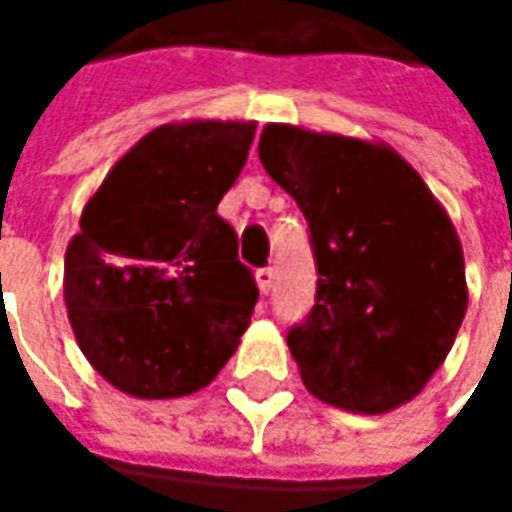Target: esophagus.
<instances>
[{
	"instance_id": "34e87169",
	"label": "esophagus",
	"mask_w": 512,
	"mask_h": 512,
	"mask_svg": "<svg viewBox=\"0 0 512 512\" xmlns=\"http://www.w3.org/2000/svg\"><path fill=\"white\" fill-rule=\"evenodd\" d=\"M256 285H259L262 293H270V287H273V270H270V267L256 270Z\"/></svg>"
}]
</instances>
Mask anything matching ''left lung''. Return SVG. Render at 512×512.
Masks as SVG:
<instances>
[{
    "instance_id": "1",
    "label": "left lung",
    "mask_w": 512,
    "mask_h": 512,
    "mask_svg": "<svg viewBox=\"0 0 512 512\" xmlns=\"http://www.w3.org/2000/svg\"><path fill=\"white\" fill-rule=\"evenodd\" d=\"M259 159L305 213L316 305L287 333L305 387L350 413L413 402L467 313L459 233L410 162L379 139L270 122Z\"/></svg>"
}]
</instances>
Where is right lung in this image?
Instances as JSON below:
<instances>
[{
    "label": "right lung",
    "mask_w": 512,
    "mask_h": 512,
    "mask_svg": "<svg viewBox=\"0 0 512 512\" xmlns=\"http://www.w3.org/2000/svg\"><path fill=\"white\" fill-rule=\"evenodd\" d=\"M256 122L150 130L93 190L65 250V307L93 370L133 399H179L216 379L259 287L216 213Z\"/></svg>",
    "instance_id": "add662e5"
}]
</instances>
